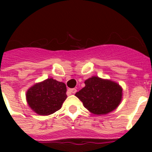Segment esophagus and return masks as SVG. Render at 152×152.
I'll list each match as a JSON object with an SVG mask.
<instances>
[{
  "label": "esophagus",
  "instance_id": "esophagus-1",
  "mask_svg": "<svg viewBox=\"0 0 152 152\" xmlns=\"http://www.w3.org/2000/svg\"><path fill=\"white\" fill-rule=\"evenodd\" d=\"M68 91H69L71 94H75V93L77 92V90L75 89V88H72V89H69L68 90Z\"/></svg>",
  "mask_w": 152,
  "mask_h": 152
}]
</instances>
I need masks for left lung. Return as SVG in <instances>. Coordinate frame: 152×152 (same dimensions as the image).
Returning a JSON list of instances; mask_svg holds the SVG:
<instances>
[{"label":"left lung","mask_w":152,"mask_h":152,"mask_svg":"<svg viewBox=\"0 0 152 152\" xmlns=\"http://www.w3.org/2000/svg\"><path fill=\"white\" fill-rule=\"evenodd\" d=\"M85 87L75 94L84 107L96 115L107 114L116 108L123 94L121 87L113 81L92 77L85 80Z\"/></svg>","instance_id":"left-lung-1"}]
</instances>
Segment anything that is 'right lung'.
Returning <instances> with one entry per match:
<instances>
[{
	"instance_id": "right-lung-1",
	"label": "right lung",
	"mask_w": 152,
	"mask_h": 152,
	"mask_svg": "<svg viewBox=\"0 0 152 152\" xmlns=\"http://www.w3.org/2000/svg\"><path fill=\"white\" fill-rule=\"evenodd\" d=\"M66 85L52 78L35 84L26 93L30 108L42 116H47L60 110L67 98Z\"/></svg>"
}]
</instances>
